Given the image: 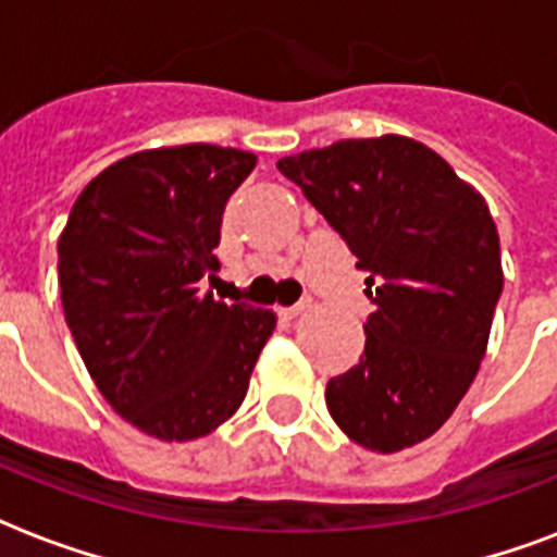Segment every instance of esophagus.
I'll use <instances>...</instances> for the list:
<instances>
[{"label":"esophagus","instance_id":"1","mask_svg":"<svg viewBox=\"0 0 557 557\" xmlns=\"http://www.w3.org/2000/svg\"><path fill=\"white\" fill-rule=\"evenodd\" d=\"M309 306H312L309 300H300V304H295V306H283V309H277V312H280V318L292 321V318H297V314H304Z\"/></svg>","mask_w":557,"mask_h":557}]
</instances>
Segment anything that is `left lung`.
Returning <instances> with one entry per match:
<instances>
[{"mask_svg":"<svg viewBox=\"0 0 557 557\" xmlns=\"http://www.w3.org/2000/svg\"><path fill=\"white\" fill-rule=\"evenodd\" d=\"M367 271L364 356L326 384L349 440L396 454L448 422L488 347L503 292L488 205L405 135L347 138L277 161Z\"/></svg>","mask_w":557,"mask_h":557,"instance_id":"obj_1","label":"left lung"}]
</instances>
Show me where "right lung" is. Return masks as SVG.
I'll return each instance as SVG.
<instances>
[{
	"label": "right lung",
	"instance_id": "obj_1",
	"mask_svg": "<svg viewBox=\"0 0 557 557\" xmlns=\"http://www.w3.org/2000/svg\"><path fill=\"white\" fill-rule=\"evenodd\" d=\"M257 168L234 147L182 144L109 164L74 201L57 271L83 364L117 416L164 442L239 410L277 314L199 295L222 213Z\"/></svg>",
	"mask_w": 557,
	"mask_h": 557
}]
</instances>
